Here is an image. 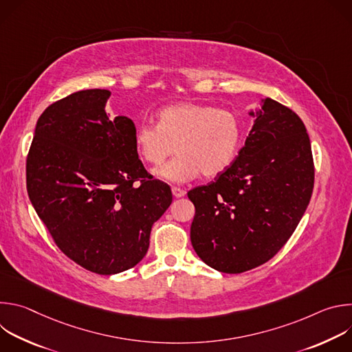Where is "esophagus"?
I'll return each mask as SVG.
<instances>
[{
  "instance_id": "obj_1",
  "label": "esophagus",
  "mask_w": 352,
  "mask_h": 352,
  "mask_svg": "<svg viewBox=\"0 0 352 352\" xmlns=\"http://www.w3.org/2000/svg\"><path fill=\"white\" fill-rule=\"evenodd\" d=\"M171 192H173L174 197H182V196H185V190L181 189V188H177V186H173V188H171Z\"/></svg>"
}]
</instances>
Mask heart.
<instances>
[{
	"label": "heart",
	"instance_id": "obj_1",
	"mask_svg": "<svg viewBox=\"0 0 352 352\" xmlns=\"http://www.w3.org/2000/svg\"><path fill=\"white\" fill-rule=\"evenodd\" d=\"M241 142L242 124L236 114L193 102L164 107L157 114V125L142 124L135 133L139 156L152 166H160L175 146L178 155L155 171L170 182L223 174L235 160Z\"/></svg>",
	"mask_w": 352,
	"mask_h": 352
}]
</instances>
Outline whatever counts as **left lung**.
<instances>
[{"label": "left lung", "instance_id": "1", "mask_svg": "<svg viewBox=\"0 0 352 352\" xmlns=\"http://www.w3.org/2000/svg\"><path fill=\"white\" fill-rule=\"evenodd\" d=\"M232 164L213 182L188 192L195 205L190 242L221 273L270 261L302 219L315 167L307 128L292 110L263 98Z\"/></svg>", "mask_w": 352, "mask_h": 352}]
</instances>
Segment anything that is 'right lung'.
Returning a JSON list of instances; mask_svg holds the SVG:
<instances>
[{"mask_svg": "<svg viewBox=\"0 0 352 352\" xmlns=\"http://www.w3.org/2000/svg\"><path fill=\"white\" fill-rule=\"evenodd\" d=\"M110 90L72 93L40 116L26 160L30 202L57 246L111 276L138 265L173 202L139 160L131 118L106 113Z\"/></svg>", "mask_w": 352, "mask_h": 352, "instance_id": "right-lung-1", "label": "right lung"}]
</instances>
